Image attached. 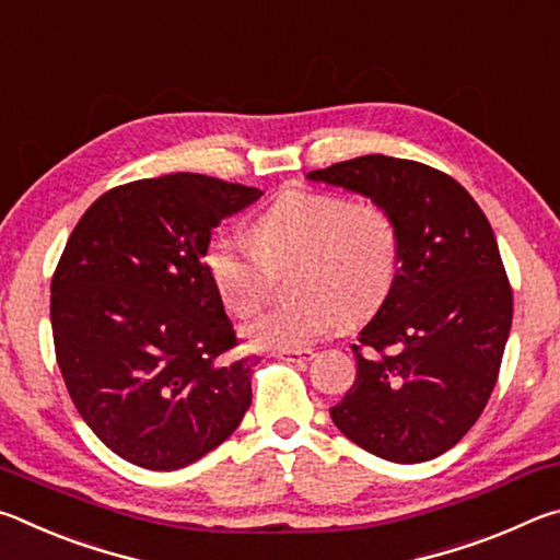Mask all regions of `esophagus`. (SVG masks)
<instances>
[{
    "mask_svg": "<svg viewBox=\"0 0 560 560\" xmlns=\"http://www.w3.org/2000/svg\"><path fill=\"white\" fill-rule=\"evenodd\" d=\"M277 355L283 360H293V363H306V360L314 358V350L311 348H296V350H277Z\"/></svg>",
    "mask_w": 560,
    "mask_h": 560,
    "instance_id": "34e87169",
    "label": "esophagus"
}]
</instances>
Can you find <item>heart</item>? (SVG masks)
<instances>
[{
    "label": "heart",
    "mask_w": 560,
    "mask_h": 560,
    "mask_svg": "<svg viewBox=\"0 0 560 560\" xmlns=\"http://www.w3.org/2000/svg\"><path fill=\"white\" fill-rule=\"evenodd\" d=\"M254 244L222 232L207 246L205 267L224 306L252 316L269 289V267L301 259L296 293L306 296L254 318L244 338L254 348L296 350L316 343L348 316H363L390 291L400 236L390 212L371 200L291 189L257 222Z\"/></svg>",
    "instance_id": "heart-1"
}]
</instances>
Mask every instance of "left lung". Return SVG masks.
Listing matches in <instances>:
<instances>
[{"label": "left lung", "mask_w": 560, "mask_h": 560, "mask_svg": "<svg viewBox=\"0 0 560 560\" xmlns=\"http://www.w3.org/2000/svg\"><path fill=\"white\" fill-rule=\"evenodd\" d=\"M308 179L371 197L400 236L393 287L353 346L355 383L330 417L375 457H440L485 412L514 316L491 224L457 179L415 160L363 155Z\"/></svg>", "instance_id": "obj_1"}]
</instances>
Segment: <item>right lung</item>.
<instances>
[{
  "label": "right lung",
  "instance_id": "right-lung-1",
  "mask_svg": "<svg viewBox=\"0 0 560 560\" xmlns=\"http://www.w3.org/2000/svg\"><path fill=\"white\" fill-rule=\"evenodd\" d=\"M264 192L175 173L108 189L66 242L51 330L66 390L130 464L179 469L240 428L254 355L230 358L232 320L205 267L212 230Z\"/></svg>",
  "mask_w": 560,
  "mask_h": 560
}]
</instances>
